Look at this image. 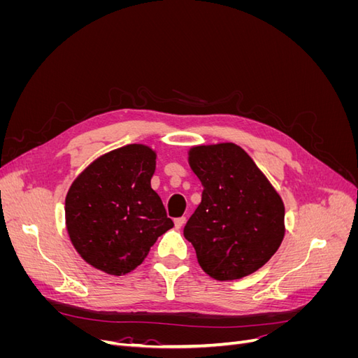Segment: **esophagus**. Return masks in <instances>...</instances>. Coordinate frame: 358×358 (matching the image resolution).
I'll list each match as a JSON object with an SVG mask.
<instances>
[{"label":"esophagus","instance_id":"esophagus-1","mask_svg":"<svg viewBox=\"0 0 358 358\" xmlns=\"http://www.w3.org/2000/svg\"><path fill=\"white\" fill-rule=\"evenodd\" d=\"M185 221H187L185 216H180V218H176L175 220V227H176V229H180V227L185 224Z\"/></svg>","mask_w":358,"mask_h":358}]
</instances>
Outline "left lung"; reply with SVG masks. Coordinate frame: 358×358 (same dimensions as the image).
I'll return each mask as SVG.
<instances>
[{"label":"left lung","instance_id":"8db88e82","mask_svg":"<svg viewBox=\"0 0 358 358\" xmlns=\"http://www.w3.org/2000/svg\"><path fill=\"white\" fill-rule=\"evenodd\" d=\"M188 162L203 194L183 236L196 249L199 264L216 280L257 272L285 236L282 199L236 143L192 146Z\"/></svg>","mask_w":358,"mask_h":358}]
</instances>
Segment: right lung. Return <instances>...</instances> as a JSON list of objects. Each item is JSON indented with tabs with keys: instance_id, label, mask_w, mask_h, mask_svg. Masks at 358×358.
<instances>
[{
	"instance_id": "1",
	"label": "right lung",
	"mask_w": 358,
	"mask_h": 358,
	"mask_svg": "<svg viewBox=\"0 0 358 358\" xmlns=\"http://www.w3.org/2000/svg\"><path fill=\"white\" fill-rule=\"evenodd\" d=\"M157 152L133 143L103 154L76 178L66 197V227L76 251L92 267L122 276L143 263L173 227L150 188Z\"/></svg>"
}]
</instances>
